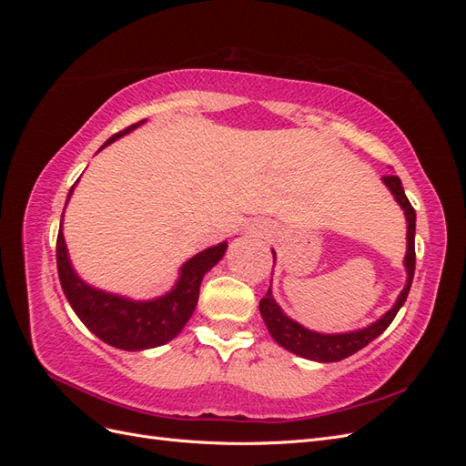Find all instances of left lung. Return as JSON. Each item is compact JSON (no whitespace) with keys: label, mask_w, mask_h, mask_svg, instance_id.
<instances>
[{"label":"left lung","mask_w":466,"mask_h":466,"mask_svg":"<svg viewBox=\"0 0 466 466\" xmlns=\"http://www.w3.org/2000/svg\"><path fill=\"white\" fill-rule=\"evenodd\" d=\"M385 182V187L390 190L394 196V200L399 202V206L404 211L406 218V257H404V268H406V284L402 291L399 293L397 301L389 309V311L377 319L375 322L368 324V327L358 329V330H350V332H338V334H324L317 330H309L303 324L298 320L289 319L281 307L276 303L272 289H268V293L260 299V315L266 322L268 332L272 334L274 340L286 348L288 351L295 356H301L305 360L311 361H320V363H329V361H340L346 360L348 356L356 354L361 348L368 346L371 340L379 334H383L387 330L392 319L397 317L400 311V307L404 305L408 291H410L412 286V278H414V266H416V250H414V235H416V211L412 204L408 202L402 182L399 177L389 175L380 178ZM274 262H276V252L272 250Z\"/></svg>","instance_id":"1"}]
</instances>
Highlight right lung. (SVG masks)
<instances>
[{
    "label": "right lung",
    "instance_id": "right-lung-1",
    "mask_svg": "<svg viewBox=\"0 0 466 466\" xmlns=\"http://www.w3.org/2000/svg\"><path fill=\"white\" fill-rule=\"evenodd\" d=\"M144 122L146 120L136 122L130 128L108 137L101 149L116 142L118 137L130 134ZM76 185L69 188L66 204L72 198ZM62 228L64 214L58 241H56V262H58L60 284L69 305L95 336L101 338L108 346L126 351L157 348L177 338L190 320L196 303H198L202 278L223 258L225 250H228L225 241L204 248L180 266L178 279L175 281L173 289H168L165 295H159L155 299L136 301L118 293L93 288L86 279H81L72 266V260H69Z\"/></svg>",
    "mask_w": 466,
    "mask_h": 466
}]
</instances>
